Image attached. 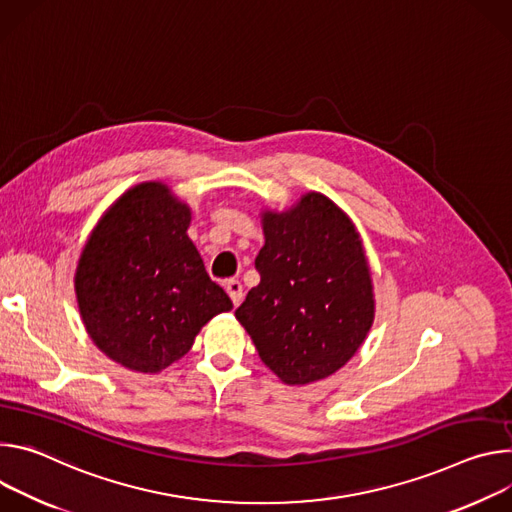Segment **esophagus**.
I'll return each instance as SVG.
<instances>
[{"label": "esophagus", "mask_w": 512, "mask_h": 512, "mask_svg": "<svg viewBox=\"0 0 512 512\" xmlns=\"http://www.w3.org/2000/svg\"><path fill=\"white\" fill-rule=\"evenodd\" d=\"M225 291H227V295H230V299H232V303H234L236 307L242 303V299H244V287H242L240 280H236V278L227 280V282H225Z\"/></svg>", "instance_id": "34e87169"}]
</instances>
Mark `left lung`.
I'll list each match as a JSON object with an SVG mask.
<instances>
[{
  "instance_id": "8db88e82",
  "label": "left lung",
  "mask_w": 512,
  "mask_h": 512,
  "mask_svg": "<svg viewBox=\"0 0 512 512\" xmlns=\"http://www.w3.org/2000/svg\"><path fill=\"white\" fill-rule=\"evenodd\" d=\"M260 274L236 309L260 360L287 384L331 376L374 321L372 278L350 217L321 193L287 213L266 211Z\"/></svg>"
}]
</instances>
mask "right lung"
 <instances>
[{"label":"right lung","mask_w":512,"mask_h":512,"mask_svg":"<svg viewBox=\"0 0 512 512\" xmlns=\"http://www.w3.org/2000/svg\"><path fill=\"white\" fill-rule=\"evenodd\" d=\"M191 209L160 183L124 193L97 223L75 274L93 344L136 372L183 358L199 329L232 301L187 236Z\"/></svg>","instance_id":"obj_1"}]
</instances>
